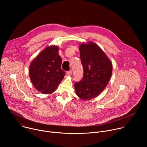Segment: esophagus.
<instances>
[{
    "label": "esophagus",
    "instance_id": "obj_1",
    "mask_svg": "<svg viewBox=\"0 0 147 147\" xmlns=\"http://www.w3.org/2000/svg\"><path fill=\"white\" fill-rule=\"evenodd\" d=\"M72 73H73V72H72L71 70H70V71L66 72V74H67V76H71Z\"/></svg>",
    "mask_w": 147,
    "mask_h": 147
}]
</instances>
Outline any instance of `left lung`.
Segmentation results:
<instances>
[{"label": "left lung", "mask_w": 147, "mask_h": 147, "mask_svg": "<svg viewBox=\"0 0 147 147\" xmlns=\"http://www.w3.org/2000/svg\"><path fill=\"white\" fill-rule=\"evenodd\" d=\"M84 74L82 80L76 82L77 95L82 100H91L105 88L112 73L110 59L101 48L91 41L81 44L79 47Z\"/></svg>", "instance_id": "left-lung-1"}]
</instances>
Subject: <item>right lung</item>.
<instances>
[{"mask_svg":"<svg viewBox=\"0 0 147 147\" xmlns=\"http://www.w3.org/2000/svg\"><path fill=\"white\" fill-rule=\"evenodd\" d=\"M58 51L57 46L47 47L31 63L30 80L35 89L42 94L53 92L65 76Z\"/></svg>","mask_w":147,"mask_h":147,"instance_id":"add662e5","label":"right lung"}]
</instances>
